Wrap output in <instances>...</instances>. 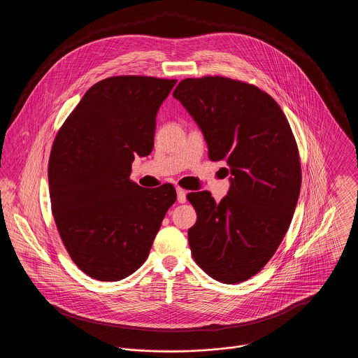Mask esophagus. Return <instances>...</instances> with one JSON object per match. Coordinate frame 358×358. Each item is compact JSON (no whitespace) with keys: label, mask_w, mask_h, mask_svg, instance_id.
Returning <instances> with one entry per match:
<instances>
[{"label":"esophagus","mask_w":358,"mask_h":358,"mask_svg":"<svg viewBox=\"0 0 358 358\" xmlns=\"http://www.w3.org/2000/svg\"><path fill=\"white\" fill-rule=\"evenodd\" d=\"M176 194H178V201H179L180 204L186 203V192H185L183 189L178 187V189H176Z\"/></svg>","instance_id":"1"}]
</instances>
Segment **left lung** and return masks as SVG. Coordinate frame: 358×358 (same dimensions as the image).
Returning <instances> with one entry per match:
<instances>
[{
  "label": "left lung",
  "instance_id": "left-lung-1",
  "mask_svg": "<svg viewBox=\"0 0 358 358\" xmlns=\"http://www.w3.org/2000/svg\"><path fill=\"white\" fill-rule=\"evenodd\" d=\"M204 134L210 161L224 159L230 189L216 203L189 193L197 212L189 229L196 263L223 284L243 282L271 259L291 224L302 171L278 103L252 84L219 76L186 78L173 91Z\"/></svg>",
  "mask_w": 358,
  "mask_h": 358
}]
</instances>
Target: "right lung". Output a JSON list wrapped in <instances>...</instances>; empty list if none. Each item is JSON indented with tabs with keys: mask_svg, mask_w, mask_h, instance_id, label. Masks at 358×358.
<instances>
[{
	"mask_svg": "<svg viewBox=\"0 0 358 358\" xmlns=\"http://www.w3.org/2000/svg\"><path fill=\"white\" fill-rule=\"evenodd\" d=\"M176 80L108 77L92 85L59 129L48 179L52 213L73 262L99 281H120L148 259L176 201L165 183L129 179L135 155L154 146L155 115Z\"/></svg>",
	"mask_w": 358,
	"mask_h": 358,
	"instance_id": "obj_1",
	"label": "right lung"
}]
</instances>
